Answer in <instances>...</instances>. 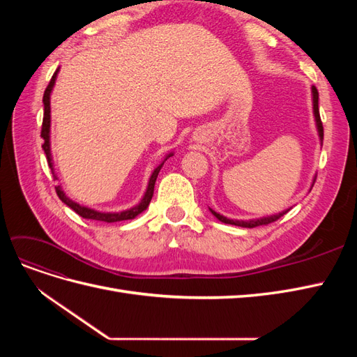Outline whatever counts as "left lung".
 Returning <instances> with one entry per match:
<instances>
[{"instance_id": "obj_1", "label": "left lung", "mask_w": 357, "mask_h": 357, "mask_svg": "<svg viewBox=\"0 0 357 357\" xmlns=\"http://www.w3.org/2000/svg\"><path fill=\"white\" fill-rule=\"evenodd\" d=\"M311 91H312V105H314V107H312V109H314V116H316V123H317V129H319V135H320V139L323 142V125H321V119H320V113H319V92H317V89H316V86H312ZM210 211H211L220 222L228 223V225L241 226V228H256V226H261V225H269V223H273V222L278 220L280 218H282L283 214L287 213V211H283V213L275 214V215H269V218L244 222V220H231V219H226V218H223V215H220L219 213H215L214 210H210Z\"/></svg>"}]
</instances>
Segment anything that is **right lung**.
Segmentation results:
<instances>
[{"label": "right lung", "instance_id": "obj_1", "mask_svg": "<svg viewBox=\"0 0 357 357\" xmlns=\"http://www.w3.org/2000/svg\"><path fill=\"white\" fill-rule=\"evenodd\" d=\"M56 74H58V70L56 73L52 75V79L47 84V88L45 91V95H43V104H45V114H43V125H41V138L45 139V143H43V150H45L46 153V158H47V164L50 167V169L53 171V164H52V155H50V143H49V131H50V92H52V88L53 84H55V79H56ZM172 156L168 155V158ZM162 165H164V162L153 171L152 177H150V181H149V186H147V190L144 193V198L142 199V202H139L137 207L131 208V210H126V211H122V213H100V211H95V210H91V208H86V207H82V205H79L77 202L71 201L70 198L66 197V193L62 192L61 186H55L56 189V193L59 199L67 204L68 207L71 210H74L75 213H77L79 215H82V218L84 219H91V220H100V222H107V223H112V222H121V220H129V219H134L135 215H138L142 211H144L147 207L150 201H152V197H153V190H155V183H156V178H158V174L159 171L162 168ZM56 177V176H55Z\"/></svg>", "mask_w": 357, "mask_h": 357}]
</instances>
